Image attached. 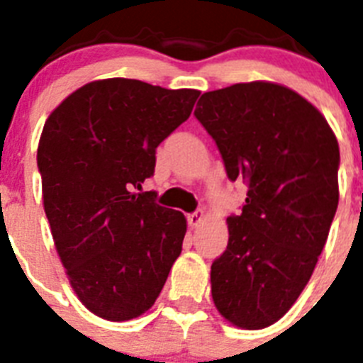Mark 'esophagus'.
Listing matches in <instances>:
<instances>
[{
    "instance_id": "1",
    "label": "esophagus",
    "mask_w": 363,
    "mask_h": 363,
    "mask_svg": "<svg viewBox=\"0 0 363 363\" xmlns=\"http://www.w3.org/2000/svg\"><path fill=\"white\" fill-rule=\"evenodd\" d=\"M202 220H204V211H202V210H199V211H195V213L188 215V224L191 228H197Z\"/></svg>"
}]
</instances>
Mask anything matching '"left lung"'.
Masks as SVG:
<instances>
[{"label": "left lung", "mask_w": 363, "mask_h": 363, "mask_svg": "<svg viewBox=\"0 0 363 363\" xmlns=\"http://www.w3.org/2000/svg\"><path fill=\"white\" fill-rule=\"evenodd\" d=\"M195 117L228 177L247 182L242 213L226 220V251L211 264L213 303L230 324L264 329L291 309L325 246L338 206V141L316 106L271 81L202 94Z\"/></svg>", "instance_id": "left-lung-1"}]
</instances>
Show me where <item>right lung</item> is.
Wrapping results in <instances>:
<instances>
[{
	"instance_id": "1",
	"label": "right lung",
	"mask_w": 363,
	"mask_h": 363,
	"mask_svg": "<svg viewBox=\"0 0 363 363\" xmlns=\"http://www.w3.org/2000/svg\"><path fill=\"white\" fill-rule=\"evenodd\" d=\"M199 96L99 79L72 92L45 123L38 168L55 251L77 298L101 318L126 322L148 311L181 255L184 215L135 189Z\"/></svg>"
}]
</instances>
